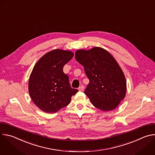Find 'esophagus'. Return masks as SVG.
I'll return each instance as SVG.
<instances>
[{
    "label": "esophagus",
    "mask_w": 155,
    "mask_h": 155,
    "mask_svg": "<svg viewBox=\"0 0 155 155\" xmlns=\"http://www.w3.org/2000/svg\"><path fill=\"white\" fill-rule=\"evenodd\" d=\"M84 86L83 85H81V86L78 87V90H79L80 91H83L84 90Z\"/></svg>",
    "instance_id": "obj_1"
}]
</instances>
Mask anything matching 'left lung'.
Instances as JSON below:
<instances>
[{"label":"left lung","instance_id":"obj_1","mask_svg":"<svg viewBox=\"0 0 155 155\" xmlns=\"http://www.w3.org/2000/svg\"><path fill=\"white\" fill-rule=\"evenodd\" d=\"M75 59L90 80L84 93L92 104L105 112L115 108L125 97L126 81L114 57L104 49L94 47L77 50Z\"/></svg>","mask_w":155,"mask_h":155}]
</instances>
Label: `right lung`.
I'll return each mask as SVG.
<instances>
[{"mask_svg": "<svg viewBox=\"0 0 155 155\" xmlns=\"http://www.w3.org/2000/svg\"><path fill=\"white\" fill-rule=\"evenodd\" d=\"M74 56L72 52L54 50L35 65L29 80V92L34 104L43 112L53 114L68 105L78 90L72 88L63 68Z\"/></svg>", "mask_w": 155, "mask_h": 155, "instance_id": "right-lung-1", "label": "right lung"}]
</instances>
